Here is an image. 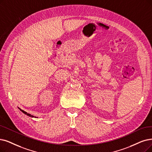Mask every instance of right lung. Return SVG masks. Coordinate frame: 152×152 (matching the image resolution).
<instances>
[{"instance_id": "add662e5", "label": "right lung", "mask_w": 152, "mask_h": 152, "mask_svg": "<svg viewBox=\"0 0 152 152\" xmlns=\"http://www.w3.org/2000/svg\"><path fill=\"white\" fill-rule=\"evenodd\" d=\"M20 109V111L21 112H22L24 114H26V115H27V116H28V117H34V116H33V115H30V113H27L26 112H25V111H23V110H21V109L20 108H19Z\"/></svg>"}]
</instances>
